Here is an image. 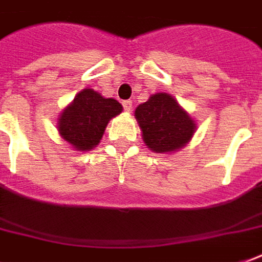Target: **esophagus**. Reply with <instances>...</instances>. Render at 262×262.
Masks as SVG:
<instances>
[{"mask_svg":"<svg viewBox=\"0 0 262 262\" xmlns=\"http://www.w3.org/2000/svg\"><path fill=\"white\" fill-rule=\"evenodd\" d=\"M132 106H133V103H132V100H124L123 101L124 112H132Z\"/></svg>","mask_w":262,"mask_h":262,"instance_id":"34e87169","label":"esophagus"}]
</instances>
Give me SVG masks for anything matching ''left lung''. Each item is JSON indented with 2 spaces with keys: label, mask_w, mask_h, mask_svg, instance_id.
<instances>
[{
  "label": "left lung",
  "mask_w": 262,
  "mask_h": 262,
  "mask_svg": "<svg viewBox=\"0 0 262 262\" xmlns=\"http://www.w3.org/2000/svg\"><path fill=\"white\" fill-rule=\"evenodd\" d=\"M145 145L156 154L186 146L196 130L195 120L168 93H156L135 110Z\"/></svg>",
  "instance_id": "1"
}]
</instances>
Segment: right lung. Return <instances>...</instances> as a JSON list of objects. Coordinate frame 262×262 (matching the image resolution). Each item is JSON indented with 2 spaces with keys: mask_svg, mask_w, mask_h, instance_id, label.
Wrapping results in <instances>:
<instances>
[{
  "mask_svg": "<svg viewBox=\"0 0 262 262\" xmlns=\"http://www.w3.org/2000/svg\"><path fill=\"white\" fill-rule=\"evenodd\" d=\"M122 110V104L115 99H106L93 89H84L61 112L57 129L76 150L87 152L100 143L108 120Z\"/></svg>",
  "mask_w": 262,
  "mask_h": 262,
  "instance_id": "obj_1",
  "label": "right lung"
}]
</instances>
